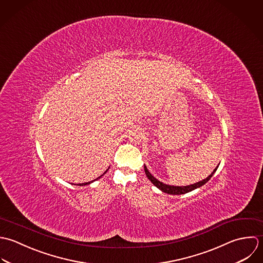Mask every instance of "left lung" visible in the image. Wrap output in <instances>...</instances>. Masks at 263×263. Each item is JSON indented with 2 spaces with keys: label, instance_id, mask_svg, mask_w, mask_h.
<instances>
[{
  "label": "left lung",
  "instance_id": "left-lung-1",
  "mask_svg": "<svg viewBox=\"0 0 263 263\" xmlns=\"http://www.w3.org/2000/svg\"><path fill=\"white\" fill-rule=\"evenodd\" d=\"M218 166H216L213 172L210 174V176L208 178H205L204 180L202 181H199L197 183H194V184H191V185H188V186H173V185H167V184H164L160 181H158L157 178H155L151 173L149 171L147 170L146 165H144V171H145V174L147 176V178L149 179V181L156 186L158 187L159 190H161L162 192L164 193H167V194H172V195H181V194H185V193H188V192H191L201 186H203L204 184H206L210 180V178L213 176V174L215 173V171L217 170Z\"/></svg>",
  "mask_w": 263,
  "mask_h": 263
}]
</instances>
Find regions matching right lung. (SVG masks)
Segmentation results:
<instances>
[{"label":"right lung","mask_w":263,"mask_h":263,"mask_svg":"<svg viewBox=\"0 0 263 263\" xmlns=\"http://www.w3.org/2000/svg\"><path fill=\"white\" fill-rule=\"evenodd\" d=\"M106 172H107V170H106V171H105V173H104V174H103V175H102V176H100V177H99V178H98V179H96V180H93V181H90V182H87V183H82V184H79V186H84V185H88V184H91V183H92V182H95V181H97V180H99V179H100V178H102V177H103V176H104V175H105V173H106Z\"/></svg>","instance_id":"obj_1"}]
</instances>
